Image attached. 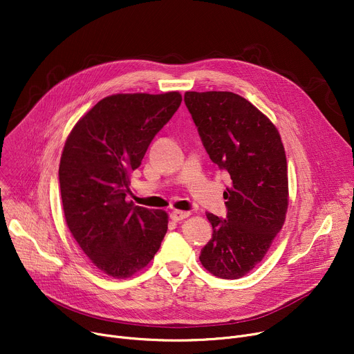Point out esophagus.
<instances>
[{"label": "esophagus", "instance_id": "obj_1", "mask_svg": "<svg viewBox=\"0 0 354 354\" xmlns=\"http://www.w3.org/2000/svg\"><path fill=\"white\" fill-rule=\"evenodd\" d=\"M189 215H191V212H187V211H174V212L171 214V218H172L175 222H179V221L187 219Z\"/></svg>", "mask_w": 354, "mask_h": 354}]
</instances>
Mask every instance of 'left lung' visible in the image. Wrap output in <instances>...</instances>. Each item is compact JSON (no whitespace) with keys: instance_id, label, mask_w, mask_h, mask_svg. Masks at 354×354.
<instances>
[{"instance_id":"1","label":"left lung","mask_w":354,"mask_h":354,"mask_svg":"<svg viewBox=\"0 0 354 354\" xmlns=\"http://www.w3.org/2000/svg\"><path fill=\"white\" fill-rule=\"evenodd\" d=\"M185 104L214 163L228 171L227 219L214 214L212 239L199 261L225 280L247 275L263 261L288 208V171L275 124L232 91H187Z\"/></svg>"}]
</instances>
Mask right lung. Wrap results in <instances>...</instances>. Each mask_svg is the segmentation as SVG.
I'll use <instances>...</instances> for the list:
<instances>
[{"label": "right lung", "mask_w": 354, "mask_h": 354, "mask_svg": "<svg viewBox=\"0 0 354 354\" xmlns=\"http://www.w3.org/2000/svg\"><path fill=\"white\" fill-rule=\"evenodd\" d=\"M180 102L179 91L118 93L93 106L66 139L59 166L66 224L109 277L129 278L145 268L167 231L165 211L124 198L132 172Z\"/></svg>", "instance_id": "right-lung-1"}]
</instances>
